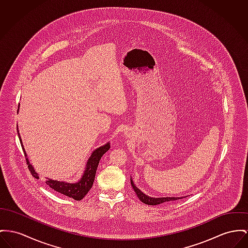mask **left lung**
<instances>
[{
    "label": "left lung",
    "mask_w": 248,
    "mask_h": 248,
    "mask_svg": "<svg viewBox=\"0 0 248 248\" xmlns=\"http://www.w3.org/2000/svg\"><path fill=\"white\" fill-rule=\"evenodd\" d=\"M131 184H132V187L133 188V190L135 191L136 195L138 198L145 204L147 205H159V204H162V203H165V202H168V201H174V200H178V199H182V198H173V197H166V198H151L147 196L146 194H144L141 190H139L132 182V179H131Z\"/></svg>",
    "instance_id": "left-lung-1"
}]
</instances>
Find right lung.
<instances>
[{
    "mask_svg": "<svg viewBox=\"0 0 248 248\" xmlns=\"http://www.w3.org/2000/svg\"><path fill=\"white\" fill-rule=\"evenodd\" d=\"M18 108H19V104H18ZM18 112V110H17ZM17 134H18V138L21 144V147L23 149L24 152V156L26 158V162L28 165V168L32 174V176L34 177L35 179H39L38 174L35 172V170L33 169V165L30 164L28 158H27V154L26 151L24 149V147L22 145L19 133L17 131ZM110 149V143L105 144L104 146H101L97 149H95L91 156L89 157V159L87 160V163L85 165V169L83 171V176L80 179V181L74 183L71 182H60V181H53L48 179V181H46L47 185H49L51 189H53L54 191L65 195L68 198H73L75 200H81L83 199L85 195L89 192V190L91 189V187L93 186V182L95 180V176H96V171L99 165V160L100 158L103 156V154L105 152H107Z\"/></svg>",
    "mask_w": 248,
    "mask_h": 248,
    "instance_id": "obj_1",
    "label": "right lung"
}]
</instances>
